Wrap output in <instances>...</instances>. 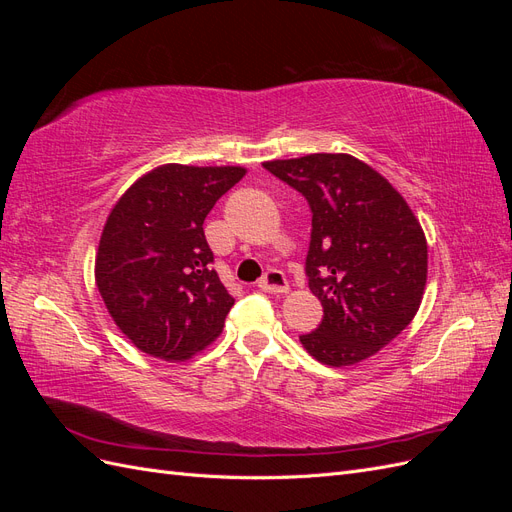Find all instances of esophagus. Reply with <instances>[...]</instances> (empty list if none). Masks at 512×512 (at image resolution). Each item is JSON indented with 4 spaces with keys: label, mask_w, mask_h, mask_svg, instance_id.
I'll return each instance as SVG.
<instances>
[{
    "label": "esophagus",
    "mask_w": 512,
    "mask_h": 512,
    "mask_svg": "<svg viewBox=\"0 0 512 512\" xmlns=\"http://www.w3.org/2000/svg\"><path fill=\"white\" fill-rule=\"evenodd\" d=\"M258 288L265 290V292H271V294L286 292V290H288V280H286L284 271H280V269H269V271L258 280Z\"/></svg>",
    "instance_id": "1"
}]
</instances>
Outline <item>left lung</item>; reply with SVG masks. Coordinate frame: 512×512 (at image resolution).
I'll use <instances>...</instances> for the list:
<instances>
[{
  "label": "left lung",
  "mask_w": 512,
  "mask_h": 512,
  "mask_svg": "<svg viewBox=\"0 0 512 512\" xmlns=\"http://www.w3.org/2000/svg\"><path fill=\"white\" fill-rule=\"evenodd\" d=\"M312 211L305 258L322 303L316 331L299 335L324 365H354L395 339L414 318L427 282V241L401 194L346 153L265 162Z\"/></svg>",
  "instance_id": "1"
}]
</instances>
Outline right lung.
<instances>
[{"instance_id":"add662e5","label":"right lung","mask_w":512,"mask_h":512,"mask_svg":"<svg viewBox=\"0 0 512 512\" xmlns=\"http://www.w3.org/2000/svg\"><path fill=\"white\" fill-rule=\"evenodd\" d=\"M243 175L239 166L166 164L138 179L108 215L96 284L138 350L181 361L222 333L235 299L211 267L203 222Z\"/></svg>"}]
</instances>
